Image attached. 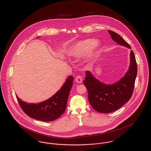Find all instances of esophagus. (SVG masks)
<instances>
[{
	"label": "esophagus",
	"instance_id": "esophagus-1",
	"mask_svg": "<svg viewBox=\"0 0 151 151\" xmlns=\"http://www.w3.org/2000/svg\"><path fill=\"white\" fill-rule=\"evenodd\" d=\"M76 81L78 83H81L83 81V78L81 76L78 75L76 77Z\"/></svg>",
	"mask_w": 151,
	"mask_h": 151
}]
</instances>
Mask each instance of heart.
<instances>
[{
	"label": "heart",
	"instance_id": "obj_1",
	"mask_svg": "<svg viewBox=\"0 0 151 151\" xmlns=\"http://www.w3.org/2000/svg\"><path fill=\"white\" fill-rule=\"evenodd\" d=\"M96 41L88 39L76 43L71 49V54L75 56H81L88 52L95 45Z\"/></svg>",
	"mask_w": 151,
	"mask_h": 151
}]
</instances>
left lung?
I'll return each instance as SVG.
<instances>
[{"label": "left lung", "mask_w": 151, "mask_h": 151, "mask_svg": "<svg viewBox=\"0 0 151 151\" xmlns=\"http://www.w3.org/2000/svg\"><path fill=\"white\" fill-rule=\"evenodd\" d=\"M113 41L131 48L129 44L118 34L108 30ZM130 65L125 76L117 83L106 85L96 80L86 71L84 84L88 90V98L91 106L98 112L109 113L124 105L131 98L137 74V65L132 50L130 53Z\"/></svg>", "instance_id": "left-lung-1"}]
</instances>
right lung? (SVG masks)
<instances>
[{
    "label": "right lung",
    "mask_w": 151,
    "mask_h": 151,
    "mask_svg": "<svg viewBox=\"0 0 151 151\" xmlns=\"http://www.w3.org/2000/svg\"><path fill=\"white\" fill-rule=\"evenodd\" d=\"M73 80L71 76H69L60 89L45 101L38 104H27L16 96L19 104L24 113L32 119L43 122L55 120L65 112Z\"/></svg>",
    "instance_id": "1"
}]
</instances>
